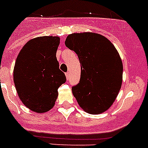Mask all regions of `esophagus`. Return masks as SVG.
Segmentation results:
<instances>
[{
	"mask_svg": "<svg viewBox=\"0 0 148 148\" xmlns=\"http://www.w3.org/2000/svg\"><path fill=\"white\" fill-rule=\"evenodd\" d=\"M65 76H66L67 80H68V79H69V77H70V76H69V73H68V72L65 73Z\"/></svg>",
	"mask_w": 148,
	"mask_h": 148,
	"instance_id": "34e87169",
	"label": "esophagus"
}]
</instances>
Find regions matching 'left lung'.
<instances>
[{"label":"left lung","instance_id":"left-lung-1","mask_svg":"<svg viewBox=\"0 0 148 148\" xmlns=\"http://www.w3.org/2000/svg\"><path fill=\"white\" fill-rule=\"evenodd\" d=\"M65 46L77 53L81 74L73 95L86 112L106 111L122 86L123 63L118 52L108 38L93 32L74 33L67 37Z\"/></svg>","mask_w":148,"mask_h":148}]
</instances>
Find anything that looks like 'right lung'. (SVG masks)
<instances>
[{"instance_id": "add662e5", "label": "right lung", "mask_w": 148, "mask_h": 148, "mask_svg": "<svg viewBox=\"0 0 148 148\" xmlns=\"http://www.w3.org/2000/svg\"><path fill=\"white\" fill-rule=\"evenodd\" d=\"M60 38L43 36L30 40L15 63L13 81L22 102L37 113L49 111L55 105L58 89L66 81L59 70L56 51Z\"/></svg>"}]
</instances>
